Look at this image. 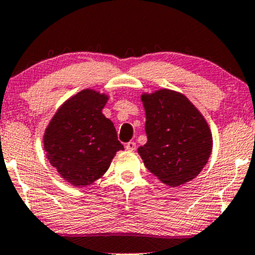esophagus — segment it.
<instances>
[{
    "mask_svg": "<svg viewBox=\"0 0 255 255\" xmlns=\"http://www.w3.org/2000/svg\"><path fill=\"white\" fill-rule=\"evenodd\" d=\"M125 148H127L128 150H135L136 149V143L133 141L128 142V143L125 144Z\"/></svg>",
    "mask_w": 255,
    "mask_h": 255,
    "instance_id": "1",
    "label": "esophagus"
}]
</instances>
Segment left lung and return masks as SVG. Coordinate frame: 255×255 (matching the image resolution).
I'll return each instance as SVG.
<instances>
[{"instance_id":"1","label":"left lung","mask_w":255,"mask_h":255,"mask_svg":"<svg viewBox=\"0 0 255 255\" xmlns=\"http://www.w3.org/2000/svg\"><path fill=\"white\" fill-rule=\"evenodd\" d=\"M147 143L138 154L153 175L166 185L191 181L207 164L213 138L207 122L185 96L171 90L142 95Z\"/></svg>"}]
</instances>
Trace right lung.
<instances>
[{
	"instance_id": "right-lung-1",
	"label": "right lung",
	"mask_w": 255,
	"mask_h": 255,
	"mask_svg": "<svg viewBox=\"0 0 255 255\" xmlns=\"http://www.w3.org/2000/svg\"><path fill=\"white\" fill-rule=\"evenodd\" d=\"M106 95L83 90L73 96L52 118L43 136L51 165L74 186H86L108 170L118 150L113 123L102 114Z\"/></svg>"
}]
</instances>
